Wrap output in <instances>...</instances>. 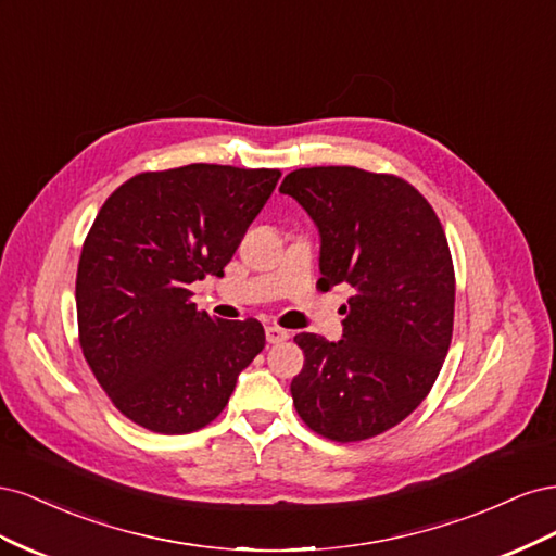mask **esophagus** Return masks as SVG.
<instances>
[{"label": "esophagus", "instance_id": "1", "mask_svg": "<svg viewBox=\"0 0 556 556\" xmlns=\"http://www.w3.org/2000/svg\"><path fill=\"white\" fill-rule=\"evenodd\" d=\"M290 339V331L288 329H282V327H278V325H268L266 327V341L268 343H282V341H288Z\"/></svg>", "mask_w": 556, "mask_h": 556}]
</instances>
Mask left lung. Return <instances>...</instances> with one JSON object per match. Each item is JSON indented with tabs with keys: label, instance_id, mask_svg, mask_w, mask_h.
<instances>
[{
	"label": "left lung",
	"instance_id": "1",
	"mask_svg": "<svg viewBox=\"0 0 556 556\" xmlns=\"http://www.w3.org/2000/svg\"><path fill=\"white\" fill-rule=\"evenodd\" d=\"M319 231L317 285H350L343 339L296 333L299 417L336 443L374 439L425 401L452 341L454 266L439 215L410 182L357 166L285 176Z\"/></svg>",
	"mask_w": 556,
	"mask_h": 556
}]
</instances>
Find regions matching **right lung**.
I'll return each instance as SVG.
<instances>
[{
	"instance_id": "add662e5",
	"label": "right lung",
	"mask_w": 556,
	"mask_h": 556,
	"mask_svg": "<svg viewBox=\"0 0 556 556\" xmlns=\"http://www.w3.org/2000/svg\"><path fill=\"white\" fill-rule=\"evenodd\" d=\"M278 178L188 164L134 176L99 208L78 260V341L131 422L155 433L211 425L262 352V323L197 311L190 285L225 276Z\"/></svg>"
}]
</instances>
